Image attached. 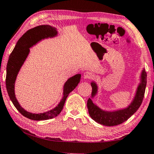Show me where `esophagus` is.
<instances>
[{
    "label": "esophagus",
    "instance_id": "esophagus-1",
    "mask_svg": "<svg viewBox=\"0 0 154 154\" xmlns=\"http://www.w3.org/2000/svg\"><path fill=\"white\" fill-rule=\"evenodd\" d=\"M92 74L89 71L85 72L84 75H83V77H84V79H90V78H92Z\"/></svg>",
    "mask_w": 154,
    "mask_h": 154
}]
</instances>
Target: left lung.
I'll return each instance as SVG.
<instances>
[{
    "mask_svg": "<svg viewBox=\"0 0 154 154\" xmlns=\"http://www.w3.org/2000/svg\"><path fill=\"white\" fill-rule=\"evenodd\" d=\"M147 84V73L143 69L140 75V83L137 88L134 98L128 106L120 110L114 111H104L92 102V98H89L87 103L90 116L95 122L104 126H113L121 124L130 118L136 112L143 102ZM92 88V98L96 96L98 92V86L95 82L91 83Z\"/></svg>",
    "mask_w": 154,
    "mask_h": 154,
    "instance_id": "left-lung-1",
    "label": "left lung"
}]
</instances>
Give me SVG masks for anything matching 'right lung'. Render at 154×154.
I'll return each mask as SVG.
<instances>
[{"mask_svg": "<svg viewBox=\"0 0 154 154\" xmlns=\"http://www.w3.org/2000/svg\"><path fill=\"white\" fill-rule=\"evenodd\" d=\"M58 35L56 29L49 25H41L28 30L15 45L9 56L7 65L6 88L10 99L15 107L26 118L36 121L46 120L56 117L60 113L67 96L77 86L81 79V75L77 74L70 77L64 85L63 97L55 108L42 113H32L23 109L18 103L15 95V82L21 67L24 64L30 52V48L44 38L54 37Z\"/></svg>", "mask_w": 154, "mask_h": 154, "instance_id": "1", "label": "right lung"}]
</instances>
